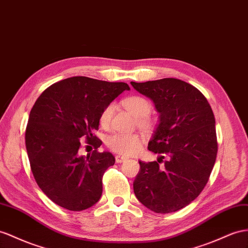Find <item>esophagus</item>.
<instances>
[{
    "label": "esophagus",
    "instance_id": "esophagus-1",
    "mask_svg": "<svg viewBox=\"0 0 248 248\" xmlns=\"http://www.w3.org/2000/svg\"><path fill=\"white\" fill-rule=\"evenodd\" d=\"M125 160H126V158L124 157V156H122V155H116V156H115V161H116L117 163H123V162H124Z\"/></svg>",
    "mask_w": 248,
    "mask_h": 248
}]
</instances>
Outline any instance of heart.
I'll return each mask as SVG.
<instances>
[{
    "label": "heart",
    "mask_w": 248,
    "mask_h": 248,
    "mask_svg": "<svg viewBox=\"0 0 248 248\" xmlns=\"http://www.w3.org/2000/svg\"><path fill=\"white\" fill-rule=\"evenodd\" d=\"M122 105L131 114L134 115L137 125L142 131L148 132L153 129L154 120L149 114L152 110L150 100L143 96L134 95L122 100ZM114 113V105L109 104L106 106L99 115V124L103 128H108L111 124V119ZM107 145L111 151L122 155L136 154L141 148V137L136 133H114L107 138Z\"/></svg>",
    "instance_id": "obj_1"
}]
</instances>
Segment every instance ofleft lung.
I'll list each match as a JSON object with an SVG mask.
<instances>
[{"label": "left lung", "mask_w": 248, "mask_h": 248, "mask_svg": "<svg viewBox=\"0 0 248 248\" xmlns=\"http://www.w3.org/2000/svg\"><path fill=\"white\" fill-rule=\"evenodd\" d=\"M131 85L153 100L160 114L148 147L160 156L157 161H139L133 183L135 196L155 213L177 212L200 195L213 170L218 152L213 110L198 89L180 79ZM164 156L168 161H163Z\"/></svg>", "instance_id": "obj_1"}]
</instances>
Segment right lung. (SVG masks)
<instances>
[{"instance_id":"1","label":"right lung","mask_w":248,"mask_h":248,"mask_svg":"<svg viewBox=\"0 0 248 248\" xmlns=\"http://www.w3.org/2000/svg\"><path fill=\"white\" fill-rule=\"evenodd\" d=\"M124 90L125 82L73 76L55 82L30 111L25 142L34 179L50 200L69 211L93 206L103 193V176L115 163L110 152L99 153L95 136L99 115ZM85 137L95 150L79 155Z\"/></svg>"}]
</instances>
